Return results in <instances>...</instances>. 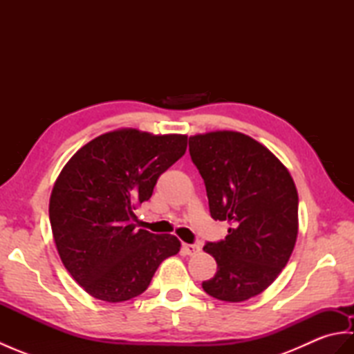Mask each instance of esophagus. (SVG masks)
<instances>
[{
	"label": "esophagus",
	"mask_w": 354,
	"mask_h": 354,
	"mask_svg": "<svg viewBox=\"0 0 354 354\" xmlns=\"http://www.w3.org/2000/svg\"><path fill=\"white\" fill-rule=\"evenodd\" d=\"M183 251H184V254H187V255H194V254H198V252L201 251V246H199V245L184 243V245H183Z\"/></svg>",
	"instance_id": "esophagus-1"
}]
</instances>
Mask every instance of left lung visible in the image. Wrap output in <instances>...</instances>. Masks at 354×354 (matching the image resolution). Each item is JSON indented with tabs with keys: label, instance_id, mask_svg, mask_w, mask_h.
<instances>
[{
	"label": "left lung",
	"instance_id": "8db88e82",
	"mask_svg": "<svg viewBox=\"0 0 354 354\" xmlns=\"http://www.w3.org/2000/svg\"><path fill=\"white\" fill-rule=\"evenodd\" d=\"M189 146L212 217L231 225L225 240L204 246L217 272L202 288L221 301H246L275 281L295 248V183L268 147L242 132L198 133Z\"/></svg>",
	"mask_w": 354,
	"mask_h": 354
}]
</instances>
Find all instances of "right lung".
Here are the masks:
<instances>
[{"instance_id":"1","label":"right lung","mask_w":354,"mask_h":354,"mask_svg":"<svg viewBox=\"0 0 354 354\" xmlns=\"http://www.w3.org/2000/svg\"><path fill=\"white\" fill-rule=\"evenodd\" d=\"M185 149L187 135L126 127L86 142L59 173L48 207L53 239L91 297L122 303L141 295L158 266L179 252L178 237L135 230L132 221Z\"/></svg>"}]
</instances>
